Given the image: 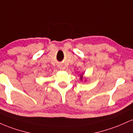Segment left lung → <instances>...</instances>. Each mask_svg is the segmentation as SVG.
Listing matches in <instances>:
<instances>
[{
    "instance_id": "8db88e82",
    "label": "left lung",
    "mask_w": 133,
    "mask_h": 133,
    "mask_svg": "<svg viewBox=\"0 0 133 133\" xmlns=\"http://www.w3.org/2000/svg\"><path fill=\"white\" fill-rule=\"evenodd\" d=\"M82 79H83V75L81 74V77H80V79L81 80H82Z\"/></svg>"
}]
</instances>
